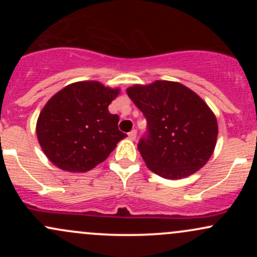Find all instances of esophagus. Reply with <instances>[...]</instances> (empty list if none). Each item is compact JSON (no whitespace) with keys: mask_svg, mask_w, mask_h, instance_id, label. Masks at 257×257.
Returning <instances> with one entry per match:
<instances>
[{"mask_svg":"<svg viewBox=\"0 0 257 257\" xmlns=\"http://www.w3.org/2000/svg\"><path fill=\"white\" fill-rule=\"evenodd\" d=\"M128 138L131 140H135V138H137V131H132L131 133H128Z\"/></svg>","mask_w":257,"mask_h":257,"instance_id":"34e87169","label":"esophagus"}]
</instances>
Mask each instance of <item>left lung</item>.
<instances>
[{
	"instance_id": "1",
	"label": "left lung",
	"mask_w": 257,
	"mask_h": 257,
	"mask_svg": "<svg viewBox=\"0 0 257 257\" xmlns=\"http://www.w3.org/2000/svg\"><path fill=\"white\" fill-rule=\"evenodd\" d=\"M126 94L147 119L149 135L138 145L146 167L164 179L192 175L213 155L217 120L206 102L179 82L134 84Z\"/></svg>"
}]
</instances>
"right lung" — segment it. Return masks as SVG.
<instances>
[{
    "label": "right lung",
    "mask_w": 257,
    "mask_h": 257,
    "mask_svg": "<svg viewBox=\"0 0 257 257\" xmlns=\"http://www.w3.org/2000/svg\"><path fill=\"white\" fill-rule=\"evenodd\" d=\"M119 88L98 81L75 82L59 90L38 116L36 134L42 151L54 166L84 173L104 162L126 134L118 129L119 117L108 105Z\"/></svg>",
    "instance_id": "right-lung-1"
}]
</instances>
